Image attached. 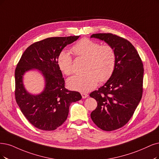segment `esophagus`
<instances>
[{
	"instance_id": "esophagus-1",
	"label": "esophagus",
	"mask_w": 159,
	"mask_h": 159,
	"mask_svg": "<svg viewBox=\"0 0 159 159\" xmlns=\"http://www.w3.org/2000/svg\"><path fill=\"white\" fill-rule=\"evenodd\" d=\"M81 95L83 99H85V98H88V96H89V94H87V93H81Z\"/></svg>"
}]
</instances>
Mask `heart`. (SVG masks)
Masks as SVG:
<instances>
[{
    "mask_svg": "<svg viewBox=\"0 0 159 159\" xmlns=\"http://www.w3.org/2000/svg\"><path fill=\"white\" fill-rule=\"evenodd\" d=\"M79 57L86 59L84 74L75 75L67 80L71 90L88 92L93 90L99 82L107 80L113 75L116 66V53L112 46L101 45L89 39H82L71 48ZM56 63L61 71L66 75L73 73V58L69 52L61 50L57 57Z\"/></svg>",
    "mask_w": 159,
    "mask_h": 159,
    "instance_id": "b5f03b06",
    "label": "heart"
}]
</instances>
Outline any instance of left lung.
Masks as SVG:
<instances>
[{
	"label": "left lung",
	"instance_id": "8db88e82",
	"mask_svg": "<svg viewBox=\"0 0 159 159\" xmlns=\"http://www.w3.org/2000/svg\"><path fill=\"white\" fill-rule=\"evenodd\" d=\"M90 38L104 41L116 53L113 75L90 94L98 103L91 113L92 120L102 130L112 131L126 124L142 99L143 63L134 46L125 39L111 33L93 34Z\"/></svg>",
	"mask_w": 159,
	"mask_h": 159
}]
</instances>
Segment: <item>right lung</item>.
Listing matches in <instances>:
<instances>
[{"mask_svg":"<svg viewBox=\"0 0 159 159\" xmlns=\"http://www.w3.org/2000/svg\"><path fill=\"white\" fill-rule=\"evenodd\" d=\"M80 36L50 37L29 46L22 54L15 70L16 102L22 113L34 127L54 130L66 120L70 103L81 99L80 93L65 88V80L56 63L57 57L67 45ZM37 70L45 80L43 90L33 95L25 89L23 76Z\"/></svg>","mask_w":159,"mask_h":159,"instance_id":"right-lung-1","label":"right lung"}]
</instances>
